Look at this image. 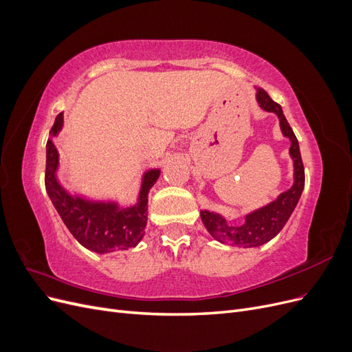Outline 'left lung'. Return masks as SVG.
<instances>
[{"mask_svg": "<svg viewBox=\"0 0 352 352\" xmlns=\"http://www.w3.org/2000/svg\"><path fill=\"white\" fill-rule=\"evenodd\" d=\"M257 100L261 105V109L265 111L276 113L280 120V129L282 133L291 140L289 154L294 160V170H295V182L291 189L286 192L280 194L279 198L270 202L260 210H255L245 217V223L241 226H232L228 225L226 220L216 212H210L207 210L201 211V220L204 226L210 232V235L217 239L221 243L229 245H239L243 248L251 247H260V245L269 242L273 239L286 225L287 219L291 217L294 208L296 207L298 201L302 194L304 184H305V173H304V164L300 153V145L292 131V127L287 123L286 117L282 111V107L274 102L269 94L264 89H257Z\"/></svg>", "mask_w": 352, "mask_h": 352, "instance_id": "left-lung-1", "label": "left lung"}]
</instances>
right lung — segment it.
Instances as JSON below:
<instances>
[{
    "label": "right lung",
    "mask_w": 352,
    "mask_h": 352,
    "mask_svg": "<svg viewBox=\"0 0 352 352\" xmlns=\"http://www.w3.org/2000/svg\"><path fill=\"white\" fill-rule=\"evenodd\" d=\"M63 126V113L56 117L51 136H56ZM58 153L52 140L47 141L45 188L61 220L76 241L85 248L98 254L127 250L138 245L146 226L148 192L157 182L160 170L144 175L140 199L136 206L119 208L116 202H92L69 195L56 179Z\"/></svg>",
    "instance_id": "add662e5"
}]
</instances>
